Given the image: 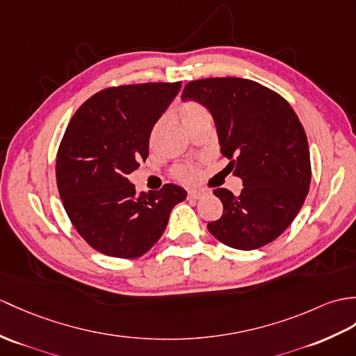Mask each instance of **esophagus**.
Masks as SVG:
<instances>
[{"label": "esophagus", "instance_id": "obj_1", "mask_svg": "<svg viewBox=\"0 0 356 356\" xmlns=\"http://www.w3.org/2000/svg\"><path fill=\"white\" fill-rule=\"evenodd\" d=\"M204 195V191H198V189H191V191H188V198H191V200H198V198H202Z\"/></svg>", "mask_w": 356, "mask_h": 356}]
</instances>
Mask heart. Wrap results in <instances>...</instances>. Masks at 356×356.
<instances>
[{
    "instance_id": "heart-1",
    "label": "heart",
    "mask_w": 356,
    "mask_h": 356,
    "mask_svg": "<svg viewBox=\"0 0 356 356\" xmlns=\"http://www.w3.org/2000/svg\"><path fill=\"white\" fill-rule=\"evenodd\" d=\"M204 113H208V111L204 109L203 104L197 102H186L180 107V118L184 121L185 126H188V124L194 118L200 117V115H204ZM159 127H161V121L156 124L153 129V138L156 136V134H158ZM172 172H175V177L181 181H195L198 176H200V171H198V168L194 167V165H179V167H176Z\"/></svg>"
}]
</instances>
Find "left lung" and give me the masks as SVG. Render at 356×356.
Segmentation results:
<instances>
[{
	"label": "left lung",
	"mask_w": 356,
	"mask_h": 356,
	"mask_svg": "<svg viewBox=\"0 0 356 356\" xmlns=\"http://www.w3.org/2000/svg\"><path fill=\"white\" fill-rule=\"evenodd\" d=\"M181 98L208 107L221 154L244 185L238 197L225 188L213 191L222 216L208 230L238 250L275 241L299 213L311 184L308 139L293 107L275 90L239 77L193 80Z\"/></svg>",
	"instance_id": "obj_1"
}]
</instances>
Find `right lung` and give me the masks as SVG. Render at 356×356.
Instances as JSON below:
<instances>
[{
    "instance_id": "right-lung-1",
    "label": "right lung",
    "mask_w": 356,
    "mask_h": 356,
    "mask_svg": "<svg viewBox=\"0 0 356 356\" xmlns=\"http://www.w3.org/2000/svg\"><path fill=\"white\" fill-rule=\"evenodd\" d=\"M181 86L139 83L106 88L81 104L60 140L57 189L79 235L113 258L143 256L162 236L186 191L167 184L136 194L127 175L148 158L154 122Z\"/></svg>"
}]
</instances>
